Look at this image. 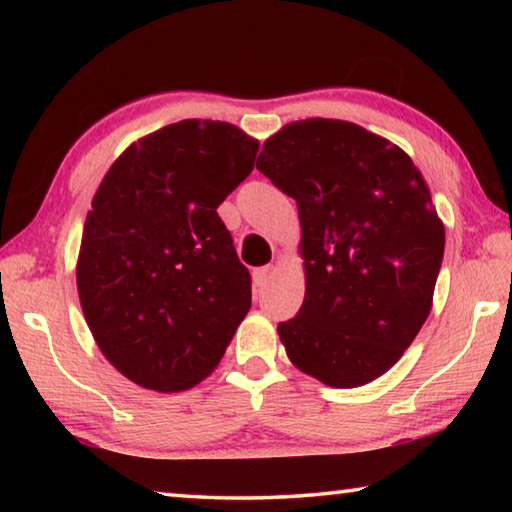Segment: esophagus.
<instances>
[{"label": "esophagus", "instance_id": "34e87169", "mask_svg": "<svg viewBox=\"0 0 512 512\" xmlns=\"http://www.w3.org/2000/svg\"><path fill=\"white\" fill-rule=\"evenodd\" d=\"M271 277H273V266H262V268H257V271L253 273L255 287H257V289L266 287V284L271 282Z\"/></svg>", "mask_w": 512, "mask_h": 512}]
</instances>
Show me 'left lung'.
I'll list each match as a JSON object with an SVG mask.
<instances>
[{
    "label": "left lung",
    "instance_id": "left-lung-1",
    "mask_svg": "<svg viewBox=\"0 0 512 512\" xmlns=\"http://www.w3.org/2000/svg\"><path fill=\"white\" fill-rule=\"evenodd\" d=\"M257 169L302 225L305 302L277 325L293 366L354 388L393 366L431 311L445 228L409 155L339 119H305L266 140Z\"/></svg>",
    "mask_w": 512,
    "mask_h": 512
}]
</instances>
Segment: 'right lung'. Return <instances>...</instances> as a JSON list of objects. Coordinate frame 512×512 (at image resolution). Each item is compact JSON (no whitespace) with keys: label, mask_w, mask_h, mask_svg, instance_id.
Returning a JSON list of instances; mask_svg holds the SVG:
<instances>
[{"label":"right lung","mask_w":512,"mask_h":512,"mask_svg":"<svg viewBox=\"0 0 512 512\" xmlns=\"http://www.w3.org/2000/svg\"><path fill=\"white\" fill-rule=\"evenodd\" d=\"M259 144L185 119L119 155L85 219L76 284L94 341L121 375L185 391L221 361L250 309V273L219 207Z\"/></svg>","instance_id":"right-lung-1"}]
</instances>
